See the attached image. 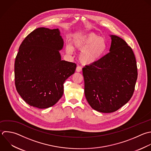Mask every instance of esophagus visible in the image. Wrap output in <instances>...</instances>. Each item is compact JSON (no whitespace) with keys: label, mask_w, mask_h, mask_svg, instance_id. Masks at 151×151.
<instances>
[{"label":"esophagus","mask_w":151,"mask_h":151,"mask_svg":"<svg viewBox=\"0 0 151 151\" xmlns=\"http://www.w3.org/2000/svg\"><path fill=\"white\" fill-rule=\"evenodd\" d=\"M82 71V68L80 66H77L76 68V71L77 72H81Z\"/></svg>","instance_id":"34e87169"}]
</instances>
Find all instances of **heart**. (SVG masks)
<instances>
[{
    "label": "heart",
    "instance_id": "1",
    "mask_svg": "<svg viewBox=\"0 0 151 151\" xmlns=\"http://www.w3.org/2000/svg\"><path fill=\"white\" fill-rule=\"evenodd\" d=\"M107 44L106 40L94 33L79 34L74 37L73 47L67 45L66 52L71 54L74 49L81 51L80 59L85 65L93 64L100 60L106 52Z\"/></svg>",
    "mask_w": 151,
    "mask_h": 151
}]
</instances>
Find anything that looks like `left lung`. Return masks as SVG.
Listing matches in <instances>:
<instances>
[{
    "label": "left lung",
    "instance_id": "8db88e82",
    "mask_svg": "<svg viewBox=\"0 0 151 151\" xmlns=\"http://www.w3.org/2000/svg\"><path fill=\"white\" fill-rule=\"evenodd\" d=\"M109 52L83 68L84 94L90 106L99 112L117 110L131 99L137 78L134 53L121 38L111 35Z\"/></svg>",
    "mask_w": 151,
    "mask_h": 151
}]
</instances>
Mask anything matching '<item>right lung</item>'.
Instances as JSON below:
<instances>
[{
    "mask_svg": "<svg viewBox=\"0 0 151 151\" xmlns=\"http://www.w3.org/2000/svg\"><path fill=\"white\" fill-rule=\"evenodd\" d=\"M64 41L58 29L39 28L21 44L15 62V83L23 100L31 106L46 109L61 98L65 81L76 64L61 60Z\"/></svg>",
    "mask_w": 151,
    "mask_h": 151,
    "instance_id": "1",
    "label": "right lung"
}]
</instances>
